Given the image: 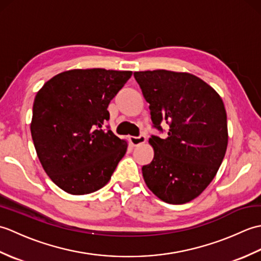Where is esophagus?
Listing matches in <instances>:
<instances>
[{
  "instance_id": "esophagus-1",
  "label": "esophagus",
  "mask_w": 261,
  "mask_h": 261,
  "mask_svg": "<svg viewBox=\"0 0 261 261\" xmlns=\"http://www.w3.org/2000/svg\"><path fill=\"white\" fill-rule=\"evenodd\" d=\"M147 140V138L145 135H140L139 137H130V142L132 146H140L142 143H145Z\"/></svg>"
}]
</instances>
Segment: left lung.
Listing matches in <instances>:
<instances>
[{
    "mask_svg": "<svg viewBox=\"0 0 261 261\" xmlns=\"http://www.w3.org/2000/svg\"><path fill=\"white\" fill-rule=\"evenodd\" d=\"M153 126L169 124L167 137L151 136L153 159L142 176L154 195L169 204L196 198L213 180L228 147L222 98L197 76L165 69L136 71Z\"/></svg>",
    "mask_w": 261,
    "mask_h": 261,
    "instance_id": "left-lung-1",
    "label": "left lung"
}]
</instances>
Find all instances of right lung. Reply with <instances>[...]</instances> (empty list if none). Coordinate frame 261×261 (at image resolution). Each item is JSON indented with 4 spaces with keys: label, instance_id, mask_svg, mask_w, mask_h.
<instances>
[{
    "label": "right lung",
    "instance_id": "add662e5",
    "mask_svg": "<svg viewBox=\"0 0 261 261\" xmlns=\"http://www.w3.org/2000/svg\"><path fill=\"white\" fill-rule=\"evenodd\" d=\"M132 75L103 68L63 71L38 91L31 136L42 168L71 195L98 191L109 182L127 142L105 130L108 107Z\"/></svg>",
    "mask_w": 261,
    "mask_h": 261
}]
</instances>
